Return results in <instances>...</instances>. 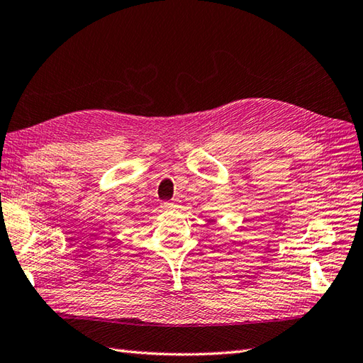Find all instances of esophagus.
I'll return each mask as SVG.
<instances>
[{"mask_svg":"<svg viewBox=\"0 0 363 363\" xmlns=\"http://www.w3.org/2000/svg\"><path fill=\"white\" fill-rule=\"evenodd\" d=\"M161 207L162 208H174V207H178V204H176V201H164V202H161Z\"/></svg>","mask_w":363,"mask_h":363,"instance_id":"1","label":"esophagus"}]
</instances>
